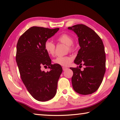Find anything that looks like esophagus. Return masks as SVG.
<instances>
[{
    "label": "esophagus",
    "mask_w": 120,
    "mask_h": 120,
    "mask_svg": "<svg viewBox=\"0 0 120 120\" xmlns=\"http://www.w3.org/2000/svg\"><path fill=\"white\" fill-rule=\"evenodd\" d=\"M62 69H63V70H64V71H65V70H66L67 69V67H62Z\"/></svg>",
    "instance_id": "1"
}]
</instances>
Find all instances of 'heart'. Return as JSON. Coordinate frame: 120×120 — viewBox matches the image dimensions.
Wrapping results in <instances>:
<instances>
[{"mask_svg":"<svg viewBox=\"0 0 120 120\" xmlns=\"http://www.w3.org/2000/svg\"><path fill=\"white\" fill-rule=\"evenodd\" d=\"M58 41L60 43H64L67 46V49L69 51H72L74 49L73 42L74 40L71 36L68 34L64 33L60 35L57 38ZM44 50L50 56H53L55 53L56 46L52 41L50 40L46 41L44 44ZM72 58L69 56H57L53 60L54 64H57L60 66L67 67L72 62Z\"/></svg>","mask_w":120,"mask_h":120,"instance_id":"b5f03b06","label":"heart"}]
</instances>
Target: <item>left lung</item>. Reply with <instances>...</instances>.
<instances>
[{
  "mask_svg": "<svg viewBox=\"0 0 120 120\" xmlns=\"http://www.w3.org/2000/svg\"><path fill=\"white\" fill-rule=\"evenodd\" d=\"M78 37L80 49L74 60L76 64L85 66L84 70L70 68L72 70V87L75 92L88 95L98 89L106 70V56L103 41L94 31L83 24L69 27Z\"/></svg>",
  "mask_w": 120,
  "mask_h": 120,
  "instance_id": "8db88e82",
  "label": "left lung"
}]
</instances>
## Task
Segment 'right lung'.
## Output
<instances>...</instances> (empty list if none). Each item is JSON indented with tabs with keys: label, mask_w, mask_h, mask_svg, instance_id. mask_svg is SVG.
<instances>
[{
	"label": "right lung",
	"mask_w": 120,
	"mask_h": 120,
	"mask_svg": "<svg viewBox=\"0 0 120 120\" xmlns=\"http://www.w3.org/2000/svg\"><path fill=\"white\" fill-rule=\"evenodd\" d=\"M59 30L33 26L22 34L17 42L16 60L21 79L30 94L38 101L53 98L62 72L61 66L51 64L44 48L46 41ZM42 66H48L50 70L42 71Z\"/></svg>",
	"instance_id": "1"
}]
</instances>
